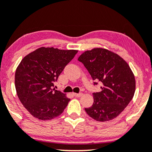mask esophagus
I'll return each mask as SVG.
<instances>
[{
  "label": "esophagus",
  "mask_w": 152,
  "mask_h": 152,
  "mask_svg": "<svg viewBox=\"0 0 152 152\" xmlns=\"http://www.w3.org/2000/svg\"><path fill=\"white\" fill-rule=\"evenodd\" d=\"M74 95L75 96V97H80L83 95V93H74Z\"/></svg>",
  "instance_id": "34e87169"
}]
</instances>
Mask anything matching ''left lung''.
<instances>
[{
    "label": "left lung",
    "mask_w": 152,
    "mask_h": 152,
    "mask_svg": "<svg viewBox=\"0 0 152 152\" xmlns=\"http://www.w3.org/2000/svg\"><path fill=\"white\" fill-rule=\"evenodd\" d=\"M78 60L91 76L94 85L100 82L99 93H94V102L85 111L97 121H107L118 116L132 100L135 79L127 62L108 50L94 48L86 51Z\"/></svg>",
    "instance_id": "8db88e82"
}]
</instances>
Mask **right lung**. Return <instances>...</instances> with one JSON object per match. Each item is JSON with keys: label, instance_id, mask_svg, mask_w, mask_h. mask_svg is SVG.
Segmentation results:
<instances>
[{"label": "right lung", "instance_id": "right-lung-1", "mask_svg": "<svg viewBox=\"0 0 152 152\" xmlns=\"http://www.w3.org/2000/svg\"><path fill=\"white\" fill-rule=\"evenodd\" d=\"M77 53L42 47L21 61L15 72V88L23 106L35 118L51 120L64 111L70 99L53 87Z\"/></svg>", "mask_w": 152, "mask_h": 152}]
</instances>
